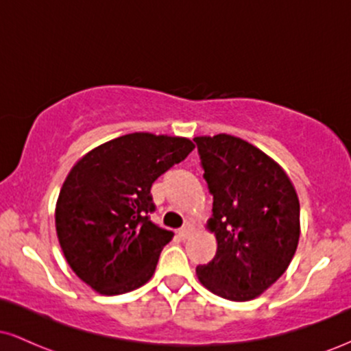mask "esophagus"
<instances>
[{
    "label": "esophagus",
    "instance_id": "esophagus-1",
    "mask_svg": "<svg viewBox=\"0 0 351 351\" xmlns=\"http://www.w3.org/2000/svg\"><path fill=\"white\" fill-rule=\"evenodd\" d=\"M189 234H191V226H189V224H186V226H183L178 231V236H180V239H188L189 237Z\"/></svg>",
    "mask_w": 351,
    "mask_h": 351
}]
</instances>
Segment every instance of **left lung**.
<instances>
[{"label": "left lung", "mask_w": 351, "mask_h": 351, "mask_svg": "<svg viewBox=\"0 0 351 351\" xmlns=\"http://www.w3.org/2000/svg\"><path fill=\"white\" fill-rule=\"evenodd\" d=\"M209 193L215 259L196 267L201 284L223 299H256L291 264L300 237V204L287 173L237 136H196Z\"/></svg>", "instance_id": "8db88e82"}]
</instances>
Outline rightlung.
Listing matches in <instances>:
<instances>
[{"label": "right lung", "mask_w": 351, "mask_h": 351, "mask_svg": "<svg viewBox=\"0 0 351 351\" xmlns=\"http://www.w3.org/2000/svg\"><path fill=\"white\" fill-rule=\"evenodd\" d=\"M193 148L183 136L135 132L72 167L56 203V231L67 264L88 287L119 295L152 279L173 237L148 216L155 211L152 184Z\"/></svg>", "instance_id": "right-lung-1"}]
</instances>
